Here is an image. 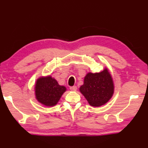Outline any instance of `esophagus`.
<instances>
[{
    "mask_svg": "<svg viewBox=\"0 0 148 148\" xmlns=\"http://www.w3.org/2000/svg\"><path fill=\"white\" fill-rule=\"evenodd\" d=\"M70 89H71V91H76L77 90V87H76V86L71 87H70Z\"/></svg>",
    "mask_w": 148,
    "mask_h": 148,
    "instance_id": "1",
    "label": "esophagus"
}]
</instances>
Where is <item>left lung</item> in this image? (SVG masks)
<instances>
[{"label":"left lung","mask_w":148,"mask_h":148,"mask_svg":"<svg viewBox=\"0 0 148 148\" xmlns=\"http://www.w3.org/2000/svg\"><path fill=\"white\" fill-rule=\"evenodd\" d=\"M114 83L107 67L99 73L88 72L84 77L79 91L90 106L100 107L106 104L114 93Z\"/></svg>","instance_id":"1"}]
</instances>
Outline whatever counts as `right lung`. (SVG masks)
Returning <instances> with one entry per match:
<instances>
[{"instance_id":"obj_1","label":"right lung","mask_w":148,"mask_h":148,"mask_svg":"<svg viewBox=\"0 0 148 148\" xmlns=\"http://www.w3.org/2000/svg\"><path fill=\"white\" fill-rule=\"evenodd\" d=\"M66 91V87L60 86L51 75L39 77L34 85L35 99L47 107L56 106Z\"/></svg>"}]
</instances>
